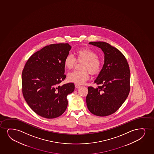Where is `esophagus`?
Segmentation results:
<instances>
[{
	"instance_id": "esophagus-1",
	"label": "esophagus",
	"mask_w": 154,
	"mask_h": 154,
	"mask_svg": "<svg viewBox=\"0 0 154 154\" xmlns=\"http://www.w3.org/2000/svg\"><path fill=\"white\" fill-rule=\"evenodd\" d=\"M81 86L79 85V84H75V88H80Z\"/></svg>"
}]
</instances>
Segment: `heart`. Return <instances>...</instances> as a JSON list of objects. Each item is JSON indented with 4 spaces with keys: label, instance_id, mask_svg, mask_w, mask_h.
Masks as SVG:
<instances>
[{
    "label": "heart",
    "instance_id": "1",
    "mask_svg": "<svg viewBox=\"0 0 154 154\" xmlns=\"http://www.w3.org/2000/svg\"><path fill=\"white\" fill-rule=\"evenodd\" d=\"M76 59L71 54L66 55L64 59V65L68 69L74 67L77 61H83L80 66L81 70L73 71L69 73L68 80L70 82L82 84L88 80L90 74H97L101 68V61L97 54L88 48L78 49L75 52Z\"/></svg>",
    "mask_w": 154,
    "mask_h": 154
}]
</instances>
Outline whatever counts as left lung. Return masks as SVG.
Masks as SVG:
<instances>
[{
  "mask_svg": "<svg viewBox=\"0 0 154 154\" xmlns=\"http://www.w3.org/2000/svg\"><path fill=\"white\" fill-rule=\"evenodd\" d=\"M101 49L105 55L103 68L94 82L88 87L86 98L89 111L105 117L115 113L127 99L130 90V71L125 56L118 49L103 42L89 43Z\"/></svg>",
  "mask_w": 154,
  "mask_h": 154,
  "instance_id": "1",
  "label": "left lung"
}]
</instances>
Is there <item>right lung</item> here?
<instances>
[{
    "mask_svg": "<svg viewBox=\"0 0 154 154\" xmlns=\"http://www.w3.org/2000/svg\"><path fill=\"white\" fill-rule=\"evenodd\" d=\"M71 48L68 43L47 45L32 55L24 67V98L32 110L41 117L53 119L66 110V96L74 91V84H59L66 77L64 59Z\"/></svg>",
    "mask_w": 154,
    "mask_h": 154,
    "instance_id": "right-lung-1",
    "label": "right lung"
}]
</instances>
